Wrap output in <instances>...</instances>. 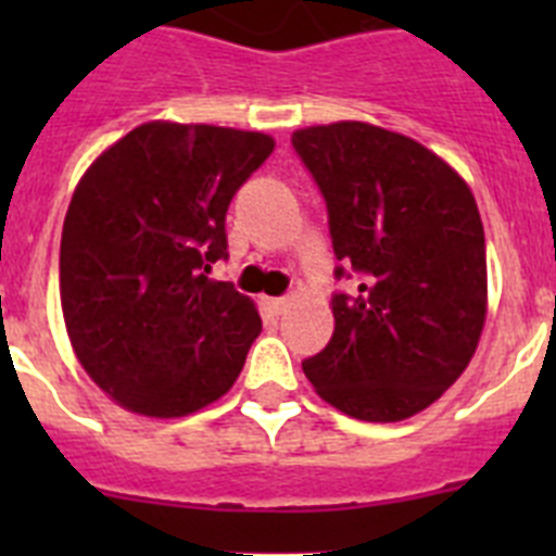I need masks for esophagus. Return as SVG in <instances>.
<instances>
[{
    "label": "esophagus",
    "instance_id": "obj_1",
    "mask_svg": "<svg viewBox=\"0 0 556 556\" xmlns=\"http://www.w3.org/2000/svg\"><path fill=\"white\" fill-rule=\"evenodd\" d=\"M287 306H289V294H283V298H273V301H269V308H273L275 314H281Z\"/></svg>",
    "mask_w": 556,
    "mask_h": 556
}]
</instances>
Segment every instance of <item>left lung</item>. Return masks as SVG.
<instances>
[{
    "instance_id": "8db88e82",
    "label": "left lung",
    "mask_w": 556,
    "mask_h": 556,
    "mask_svg": "<svg viewBox=\"0 0 556 556\" xmlns=\"http://www.w3.org/2000/svg\"><path fill=\"white\" fill-rule=\"evenodd\" d=\"M292 147L328 211L339 267L333 337L303 372L372 424L404 420L468 367L488 312V258L465 180L424 144L365 122L306 127Z\"/></svg>"
}]
</instances>
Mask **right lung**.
I'll return each instance as SVG.
<instances>
[{"instance_id": "right-lung-1", "label": "right lung", "mask_w": 556, "mask_h": 556, "mask_svg": "<svg viewBox=\"0 0 556 556\" xmlns=\"http://www.w3.org/2000/svg\"><path fill=\"white\" fill-rule=\"evenodd\" d=\"M264 132L147 122L83 175L61 236L68 339L130 412L180 417L233 387L262 317L230 281L225 214L269 159Z\"/></svg>"}]
</instances>
